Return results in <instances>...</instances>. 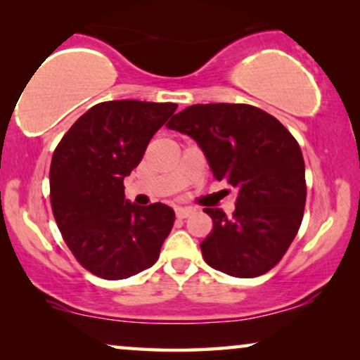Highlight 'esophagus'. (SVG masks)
<instances>
[{"instance_id": "esophagus-1", "label": "esophagus", "mask_w": 360, "mask_h": 360, "mask_svg": "<svg viewBox=\"0 0 360 360\" xmlns=\"http://www.w3.org/2000/svg\"><path fill=\"white\" fill-rule=\"evenodd\" d=\"M193 213V208H175V214L179 219H185Z\"/></svg>"}]
</instances>
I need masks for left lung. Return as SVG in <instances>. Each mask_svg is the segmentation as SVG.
<instances>
[{
    "mask_svg": "<svg viewBox=\"0 0 360 360\" xmlns=\"http://www.w3.org/2000/svg\"><path fill=\"white\" fill-rule=\"evenodd\" d=\"M198 142L216 180L238 188L236 210L205 208L213 229L200 244L205 262L231 277L274 269L293 243L307 203L298 142L269 112L243 103L193 105L167 124Z\"/></svg>",
    "mask_w": 360,
    "mask_h": 360,
    "instance_id": "obj_1",
    "label": "left lung"
}]
</instances>
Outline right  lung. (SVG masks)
<instances>
[{"label":"right lung","instance_id":"obj_1","mask_svg":"<svg viewBox=\"0 0 360 360\" xmlns=\"http://www.w3.org/2000/svg\"><path fill=\"white\" fill-rule=\"evenodd\" d=\"M175 103L103 101L78 117L56 147L49 172L51 205L78 264L121 280L152 267L175 213L164 203L124 200V176L139 165Z\"/></svg>","mask_w":360,"mask_h":360}]
</instances>
